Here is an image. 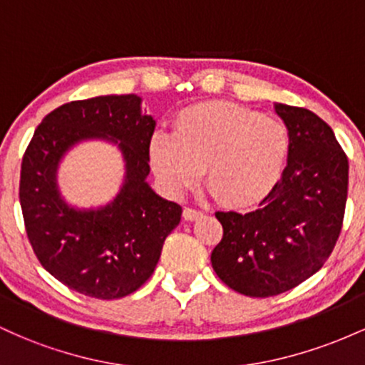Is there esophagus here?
Here are the masks:
<instances>
[{
    "mask_svg": "<svg viewBox=\"0 0 365 365\" xmlns=\"http://www.w3.org/2000/svg\"><path fill=\"white\" fill-rule=\"evenodd\" d=\"M183 217H185L187 221H195L199 220V217H202V211H199V209H194V207H185L183 209Z\"/></svg>",
    "mask_w": 365,
    "mask_h": 365,
    "instance_id": "esophagus-1",
    "label": "esophagus"
}]
</instances>
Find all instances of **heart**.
<instances>
[{
    "label": "heart",
    "mask_w": 365,
    "mask_h": 365,
    "mask_svg": "<svg viewBox=\"0 0 365 365\" xmlns=\"http://www.w3.org/2000/svg\"><path fill=\"white\" fill-rule=\"evenodd\" d=\"M290 153L283 121L235 103H204L180 111L171 133H154L149 163L163 188L182 197L199 182L206 166L207 185L221 204L252 207L282 178Z\"/></svg>",
    "instance_id": "obj_1"
}]
</instances>
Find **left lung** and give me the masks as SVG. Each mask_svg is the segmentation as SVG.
Returning <instances> with one entry per match:
<instances>
[{
  "instance_id": "8db88e82",
  "label": "left lung",
  "mask_w": 365,
  "mask_h": 365,
  "mask_svg": "<svg viewBox=\"0 0 365 365\" xmlns=\"http://www.w3.org/2000/svg\"><path fill=\"white\" fill-rule=\"evenodd\" d=\"M290 133L282 180L254 211L216 212L223 238L211 254L225 284L247 297L292 290L324 266L340 237L349 159L326 121L274 103Z\"/></svg>"
}]
</instances>
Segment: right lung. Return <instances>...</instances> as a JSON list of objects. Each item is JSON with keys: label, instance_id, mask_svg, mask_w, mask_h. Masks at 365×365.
I'll return each instance as SVG.
<instances>
[{"label": "right lung", "instance_id": "add662e5", "mask_svg": "<svg viewBox=\"0 0 365 365\" xmlns=\"http://www.w3.org/2000/svg\"><path fill=\"white\" fill-rule=\"evenodd\" d=\"M140 104L135 94L63 104L36 128L22 159L20 206L37 259L58 282L94 299L139 290L182 217V207L148 183L156 121ZM83 140L111 141L124 158V183L106 207H70L57 187L61 159Z\"/></svg>", "mask_w": 365, "mask_h": 365}]
</instances>
